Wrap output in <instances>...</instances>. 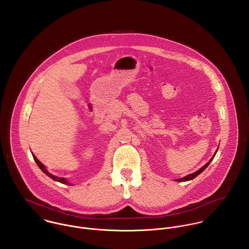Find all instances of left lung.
<instances>
[{
    "mask_svg": "<svg viewBox=\"0 0 249 249\" xmlns=\"http://www.w3.org/2000/svg\"><path fill=\"white\" fill-rule=\"evenodd\" d=\"M214 155H215V153L213 154V156H214ZM213 156L212 157V158H211V159H210V161H209V162H208L206 165H204V166H203L202 168H200L198 171H196V173H194V174H191V175H189V176H187V177H185V178H180V179H178V181H180V182H182V181H189V180H192V179H194V178H196V177H197L199 174H201V173H202V172H203V171H204V170H205V169L208 167V165H209V164L211 163V161L213 160Z\"/></svg>",
    "mask_w": 249,
    "mask_h": 249,
    "instance_id": "8db88e82",
    "label": "left lung"
}]
</instances>
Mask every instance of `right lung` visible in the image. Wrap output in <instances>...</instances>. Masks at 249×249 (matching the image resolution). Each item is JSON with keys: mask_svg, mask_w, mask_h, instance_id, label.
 Listing matches in <instances>:
<instances>
[{"mask_svg": "<svg viewBox=\"0 0 249 249\" xmlns=\"http://www.w3.org/2000/svg\"><path fill=\"white\" fill-rule=\"evenodd\" d=\"M33 156H34V159H35V161L36 162V164L38 165V167L42 170V172L44 173V174H46L48 177H50V178H52V179H53V180H55V181H58V182H60V183H63V184H68V185H70V183L65 179V178H57V177H55V176H53V175H51L50 173H48L47 172V170L45 169V166L36 158V156L33 154Z\"/></svg>", "mask_w": 249, "mask_h": 249, "instance_id": "obj_1", "label": "right lung"}]
</instances>
